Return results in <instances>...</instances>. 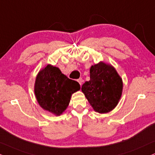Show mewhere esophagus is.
I'll return each instance as SVG.
<instances>
[{
  "instance_id": "esophagus-1",
  "label": "esophagus",
  "mask_w": 155,
  "mask_h": 155,
  "mask_svg": "<svg viewBox=\"0 0 155 155\" xmlns=\"http://www.w3.org/2000/svg\"><path fill=\"white\" fill-rule=\"evenodd\" d=\"M78 83H79L80 85H81L82 83H83V80L82 79V78H79V79L78 80Z\"/></svg>"
}]
</instances>
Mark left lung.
Instances as JSON below:
<instances>
[{"instance_id": "left-lung-1", "label": "left lung", "mask_w": 155, "mask_h": 155, "mask_svg": "<svg viewBox=\"0 0 155 155\" xmlns=\"http://www.w3.org/2000/svg\"><path fill=\"white\" fill-rule=\"evenodd\" d=\"M90 81L82 91L95 111L106 114L114 109L121 96L123 83L114 67L99 62L90 70Z\"/></svg>"}]
</instances>
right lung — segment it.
<instances>
[{"mask_svg": "<svg viewBox=\"0 0 155 155\" xmlns=\"http://www.w3.org/2000/svg\"><path fill=\"white\" fill-rule=\"evenodd\" d=\"M80 88L77 81L69 79L58 68L48 64L36 78L34 93L41 108L59 116L68 106L72 93Z\"/></svg>", "mask_w": 155, "mask_h": 155, "instance_id": "1", "label": "right lung"}]
</instances>
